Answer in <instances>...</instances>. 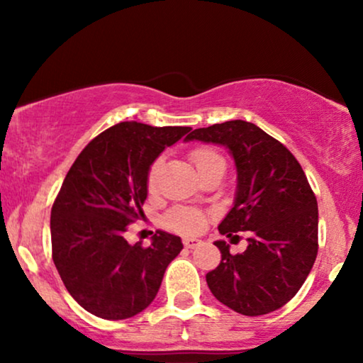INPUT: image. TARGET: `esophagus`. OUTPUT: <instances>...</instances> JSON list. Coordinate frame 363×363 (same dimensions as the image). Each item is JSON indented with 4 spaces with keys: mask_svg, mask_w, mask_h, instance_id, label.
I'll use <instances>...</instances> for the list:
<instances>
[{
    "mask_svg": "<svg viewBox=\"0 0 363 363\" xmlns=\"http://www.w3.org/2000/svg\"><path fill=\"white\" fill-rule=\"evenodd\" d=\"M183 245H185V247H190V250H193V247L200 246L201 241L196 240V238H183Z\"/></svg>",
    "mask_w": 363,
    "mask_h": 363,
    "instance_id": "1",
    "label": "esophagus"
}]
</instances>
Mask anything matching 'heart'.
Here are the masks:
<instances>
[{
  "instance_id": "b5f03b06",
  "label": "heart",
  "mask_w": 363,
  "mask_h": 363,
  "mask_svg": "<svg viewBox=\"0 0 363 363\" xmlns=\"http://www.w3.org/2000/svg\"><path fill=\"white\" fill-rule=\"evenodd\" d=\"M191 160H193V163H195L196 170L201 173L208 165H210V163L221 160V157L218 155L215 150H211V148L200 147V148H196V150H193ZM157 167H158V163L153 165L150 175H148V185L150 186L155 185ZM165 221H167V225L172 228V230H177L182 233H196L201 230L203 225H205V218H203L200 211H195V210H175L167 216Z\"/></svg>"
}]
</instances>
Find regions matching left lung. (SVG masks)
<instances>
[{"mask_svg":"<svg viewBox=\"0 0 363 363\" xmlns=\"http://www.w3.org/2000/svg\"><path fill=\"white\" fill-rule=\"evenodd\" d=\"M228 148L236 167L233 208L221 235L247 231V247L231 255L215 241L221 262L206 274L213 296L238 314L262 315L297 294L317 256L319 211L296 157L255 123L228 121L185 138Z\"/></svg>","mask_w":363,"mask_h":363,"instance_id":"obj_1","label":"left lung"}]
</instances>
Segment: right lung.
I'll list each match as a JSON object with an SVG mask.
<instances>
[{
	"mask_svg": "<svg viewBox=\"0 0 363 363\" xmlns=\"http://www.w3.org/2000/svg\"><path fill=\"white\" fill-rule=\"evenodd\" d=\"M191 127L121 122L79 153L51 210L52 261L76 302L91 314L122 320L147 309L180 236L158 230L152 245H128L127 228L143 215L148 172ZM188 137V136H186Z\"/></svg>",
	"mask_w": 363,
	"mask_h": 363,
	"instance_id": "add662e5",
	"label": "right lung"
}]
</instances>
